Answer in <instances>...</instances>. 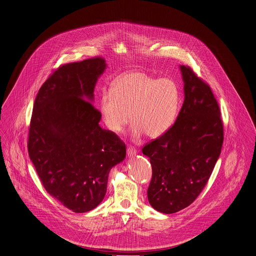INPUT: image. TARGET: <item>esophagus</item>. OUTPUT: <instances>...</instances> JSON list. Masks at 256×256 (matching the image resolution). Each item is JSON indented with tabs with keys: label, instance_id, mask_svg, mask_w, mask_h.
<instances>
[{
	"label": "esophagus",
	"instance_id": "1",
	"mask_svg": "<svg viewBox=\"0 0 256 256\" xmlns=\"http://www.w3.org/2000/svg\"><path fill=\"white\" fill-rule=\"evenodd\" d=\"M126 154H128V156H130V157L134 156L136 154V149L132 146H128L126 149Z\"/></svg>",
	"mask_w": 256,
	"mask_h": 256
}]
</instances>
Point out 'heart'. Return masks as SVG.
<instances>
[{
    "label": "heart",
    "mask_w": 256,
    "mask_h": 256,
    "mask_svg": "<svg viewBox=\"0 0 256 256\" xmlns=\"http://www.w3.org/2000/svg\"><path fill=\"white\" fill-rule=\"evenodd\" d=\"M178 103V88L172 80L132 72L116 78L111 92L102 95L100 110L112 132H120L132 118L136 136L143 132L149 138H157L172 126Z\"/></svg>",
    "instance_id": "obj_1"
}]
</instances>
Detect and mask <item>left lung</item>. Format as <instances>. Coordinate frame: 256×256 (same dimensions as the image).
Instances as JSON below:
<instances>
[{"mask_svg":"<svg viewBox=\"0 0 256 256\" xmlns=\"http://www.w3.org/2000/svg\"><path fill=\"white\" fill-rule=\"evenodd\" d=\"M180 68L184 84L182 107L170 128L142 148L152 166L148 201L165 214L176 213L196 199L224 142L220 108L210 86L190 66Z\"/></svg>","mask_w":256,"mask_h":256,"instance_id":"1","label":"left lung"}]
</instances>
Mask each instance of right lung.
<instances>
[{"label":"right lung","instance_id":"obj_1","mask_svg":"<svg viewBox=\"0 0 256 256\" xmlns=\"http://www.w3.org/2000/svg\"><path fill=\"white\" fill-rule=\"evenodd\" d=\"M106 62L95 57L66 64L42 84L29 126V158L49 194L76 213L94 209L107 192L111 169L126 144L99 126L91 103Z\"/></svg>","mask_w":256,"mask_h":256}]
</instances>
